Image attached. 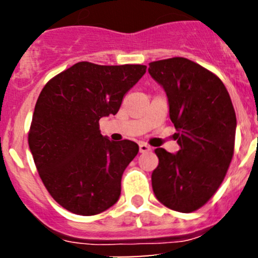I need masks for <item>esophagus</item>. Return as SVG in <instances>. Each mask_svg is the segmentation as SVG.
Returning a JSON list of instances; mask_svg holds the SVG:
<instances>
[{
    "label": "esophagus",
    "instance_id": "1",
    "mask_svg": "<svg viewBox=\"0 0 258 258\" xmlns=\"http://www.w3.org/2000/svg\"><path fill=\"white\" fill-rule=\"evenodd\" d=\"M152 150V148H150L148 144L146 143H139V153H148Z\"/></svg>",
    "mask_w": 258,
    "mask_h": 258
}]
</instances>
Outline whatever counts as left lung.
I'll return each mask as SVG.
<instances>
[{
  "instance_id": "left-lung-1",
  "label": "left lung",
  "mask_w": 258,
  "mask_h": 258,
  "mask_svg": "<svg viewBox=\"0 0 258 258\" xmlns=\"http://www.w3.org/2000/svg\"><path fill=\"white\" fill-rule=\"evenodd\" d=\"M149 74L166 91L170 119L180 147L177 154L155 149V197L173 211L189 214L214 197L234 155L236 116L217 75L186 58L149 63Z\"/></svg>"
}]
</instances>
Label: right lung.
Listing matches in <instances>:
<instances>
[{
	"label": "right lung",
	"mask_w": 258,
	"mask_h": 258,
	"mask_svg": "<svg viewBox=\"0 0 258 258\" xmlns=\"http://www.w3.org/2000/svg\"><path fill=\"white\" fill-rule=\"evenodd\" d=\"M146 65L80 61L44 85L29 130L44 186L73 214H100L119 200L121 177L138 154L135 142L103 137L99 120L119 111L123 96Z\"/></svg>",
	"instance_id": "1"
}]
</instances>
